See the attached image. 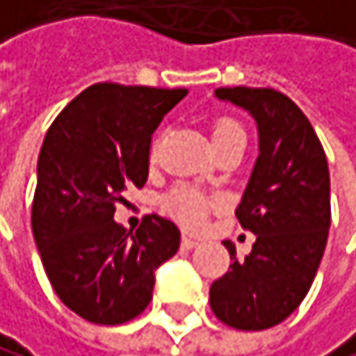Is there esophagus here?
I'll use <instances>...</instances> for the list:
<instances>
[{"instance_id":"1","label":"esophagus","mask_w":356,"mask_h":356,"mask_svg":"<svg viewBox=\"0 0 356 356\" xmlns=\"http://www.w3.org/2000/svg\"><path fill=\"white\" fill-rule=\"evenodd\" d=\"M195 245H197V239H193V237H189V235H182V248L191 250V248H195Z\"/></svg>"}]
</instances>
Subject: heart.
Here are the masks:
<instances>
[{
    "mask_svg": "<svg viewBox=\"0 0 356 356\" xmlns=\"http://www.w3.org/2000/svg\"><path fill=\"white\" fill-rule=\"evenodd\" d=\"M213 132V143H222L226 139L235 134H243L241 126L237 124L232 117H220L215 119V124L211 128ZM163 204L167 209V213L176 217V220L184 226H200L204 222L207 211L211 207V200L207 195H202L200 191L191 189V187H176L174 191H169L163 200Z\"/></svg>",
    "mask_w": 356,
    "mask_h": 356,
    "instance_id": "b5f03b06",
    "label": "heart"
}]
</instances>
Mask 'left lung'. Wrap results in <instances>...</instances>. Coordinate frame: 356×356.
Returning <instances> with one entry per match:
<instances>
[{"label":"left lung","instance_id":"1","mask_svg":"<svg viewBox=\"0 0 356 356\" xmlns=\"http://www.w3.org/2000/svg\"><path fill=\"white\" fill-rule=\"evenodd\" d=\"M215 95L250 111L259 126V159L235 215L257 241L245 259L230 241L228 272L209 302L237 330H265L300 307L318 274L330 228V176L307 115L274 88L232 86Z\"/></svg>","mask_w":356,"mask_h":356}]
</instances>
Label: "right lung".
Segmentation results:
<instances>
[{"label": "right lung", "instance_id": "add662e5", "mask_svg": "<svg viewBox=\"0 0 356 356\" xmlns=\"http://www.w3.org/2000/svg\"><path fill=\"white\" fill-rule=\"evenodd\" d=\"M187 88L99 82L71 99L38 154L32 232L54 291L76 316L126 324L152 300L154 270L178 252L180 230L147 215L134 232L115 204L141 189L152 134Z\"/></svg>", "mask_w": 356, "mask_h": 356}]
</instances>
